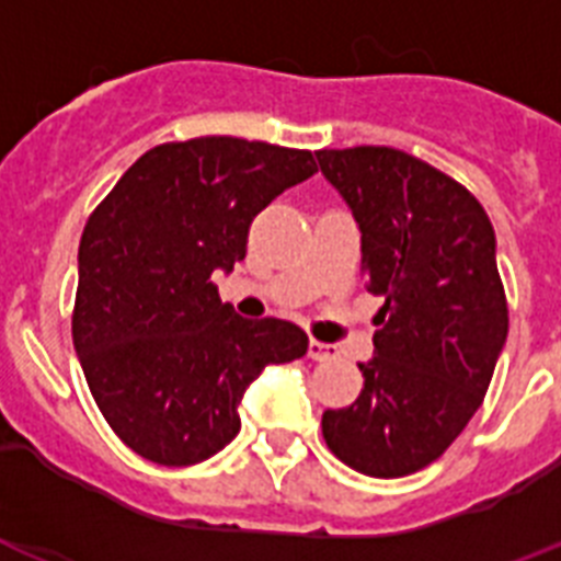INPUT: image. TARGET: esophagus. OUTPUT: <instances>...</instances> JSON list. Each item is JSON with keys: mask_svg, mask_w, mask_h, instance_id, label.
<instances>
[{"mask_svg": "<svg viewBox=\"0 0 561 561\" xmlns=\"http://www.w3.org/2000/svg\"><path fill=\"white\" fill-rule=\"evenodd\" d=\"M308 356H310V359H317V362H328V359H333V356H336V347L324 345V342H319V339H310Z\"/></svg>", "mask_w": 561, "mask_h": 561, "instance_id": "34e87169", "label": "esophagus"}]
</instances>
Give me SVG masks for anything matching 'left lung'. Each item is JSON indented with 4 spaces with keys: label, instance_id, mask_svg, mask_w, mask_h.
I'll list each match as a JSON object with an SVG mask.
<instances>
[{
    "label": "left lung",
    "instance_id": "left-lung-1",
    "mask_svg": "<svg viewBox=\"0 0 561 561\" xmlns=\"http://www.w3.org/2000/svg\"><path fill=\"white\" fill-rule=\"evenodd\" d=\"M362 233V279L382 296L374 359L351 408L322 413L328 448L365 477L436 462L479 411L507 339L493 225L448 173L397 148L317 150Z\"/></svg>",
    "mask_w": 561,
    "mask_h": 561
}]
</instances>
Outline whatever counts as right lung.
<instances>
[{
    "label": "right lung",
    "mask_w": 561,
    "mask_h": 561,
    "mask_svg": "<svg viewBox=\"0 0 561 561\" xmlns=\"http://www.w3.org/2000/svg\"><path fill=\"white\" fill-rule=\"evenodd\" d=\"M317 173L310 150L199 136L136 159L79 242L73 347L99 411L148 462L185 468L239 433L265 365L308 353L285 319H242L214 273L248 251L253 216Z\"/></svg>",
    "instance_id": "right-lung-1"
}]
</instances>
